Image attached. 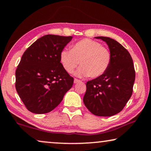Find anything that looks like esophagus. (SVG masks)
<instances>
[{"instance_id": "1", "label": "esophagus", "mask_w": 151, "mask_h": 151, "mask_svg": "<svg viewBox=\"0 0 151 151\" xmlns=\"http://www.w3.org/2000/svg\"><path fill=\"white\" fill-rule=\"evenodd\" d=\"M79 82H81V81L78 80V79H77V78L74 79V83H79Z\"/></svg>"}]
</instances>
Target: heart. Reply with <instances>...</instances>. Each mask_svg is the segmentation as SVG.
<instances>
[{"mask_svg":"<svg viewBox=\"0 0 151 151\" xmlns=\"http://www.w3.org/2000/svg\"><path fill=\"white\" fill-rule=\"evenodd\" d=\"M60 61L66 72L72 74L81 64L75 75L80 77L97 78L105 73L111 62V53L95 40L84 39L73 45L71 50L63 49Z\"/></svg>","mask_w":151,"mask_h":151,"instance_id":"obj_1","label":"heart"}]
</instances>
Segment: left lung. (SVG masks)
Instances as JSON below:
<instances>
[{"label": "left lung", "mask_w": 151, "mask_h": 151, "mask_svg": "<svg viewBox=\"0 0 151 151\" xmlns=\"http://www.w3.org/2000/svg\"><path fill=\"white\" fill-rule=\"evenodd\" d=\"M109 45L111 62L103 75L86 84L83 102L91 113L111 116L121 112L132 94L135 70L131 55L115 40L96 37Z\"/></svg>", "instance_id": "8db88e82"}]
</instances>
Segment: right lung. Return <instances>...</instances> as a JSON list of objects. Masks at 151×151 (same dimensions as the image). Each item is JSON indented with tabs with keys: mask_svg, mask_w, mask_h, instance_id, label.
<instances>
[{
	"mask_svg": "<svg viewBox=\"0 0 151 151\" xmlns=\"http://www.w3.org/2000/svg\"><path fill=\"white\" fill-rule=\"evenodd\" d=\"M72 39L71 36H43L22 55L15 73V87L29 111H52L72 87L74 78L60 61V52Z\"/></svg>",
	"mask_w": 151,
	"mask_h": 151,
	"instance_id": "right-lung-1",
	"label": "right lung"
}]
</instances>
